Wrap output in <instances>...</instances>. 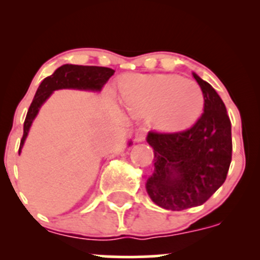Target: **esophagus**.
<instances>
[{"instance_id": "1", "label": "esophagus", "mask_w": 260, "mask_h": 260, "mask_svg": "<svg viewBox=\"0 0 260 260\" xmlns=\"http://www.w3.org/2000/svg\"><path fill=\"white\" fill-rule=\"evenodd\" d=\"M145 137H147V129L145 128H138L136 132V136H134V139H136V142H143V140L145 139Z\"/></svg>"}]
</instances>
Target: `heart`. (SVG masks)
Instances as JSON below:
<instances>
[{
    "mask_svg": "<svg viewBox=\"0 0 260 260\" xmlns=\"http://www.w3.org/2000/svg\"><path fill=\"white\" fill-rule=\"evenodd\" d=\"M122 101L140 116L154 113L157 127L186 129L194 124L204 109V94L196 82L175 74H137L124 80Z\"/></svg>",
    "mask_w": 260,
    "mask_h": 260,
    "instance_id": "obj_1",
    "label": "heart"
}]
</instances>
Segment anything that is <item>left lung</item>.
<instances>
[{
    "label": "left lung",
    "instance_id": "obj_1",
    "mask_svg": "<svg viewBox=\"0 0 260 260\" xmlns=\"http://www.w3.org/2000/svg\"><path fill=\"white\" fill-rule=\"evenodd\" d=\"M204 94V112L186 131L149 132L154 172L147 192L155 204L181 211L204 204L222 186L232 157L231 121L221 98L193 73Z\"/></svg>",
    "mask_w": 260,
    "mask_h": 260
}]
</instances>
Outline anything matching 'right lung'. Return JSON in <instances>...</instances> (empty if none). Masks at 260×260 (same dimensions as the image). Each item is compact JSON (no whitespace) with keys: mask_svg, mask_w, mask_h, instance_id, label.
Returning a JSON list of instances; mask_svg holds the SVG:
<instances>
[{"mask_svg":"<svg viewBox=\"0 0 260 260\" xmlns=\"http://www.w3.org/2000/svg\"><path fill=\"white\" fill-rule=\"evenodd\" d=\"M113 73H115V71L107 67L63 64L57 68L51 76L46 77L39 85L37 94H35L28 113H26L19 153L22 150L26 136L30 129L32 121L37 117L39 110L53 91L58 90V89H80V90L100 91L101 88L107 83V80L113 76Z\"/></svg>","mask_w":260,"mask_h":260,"instance_id":"right-lung-1","label":"right lung"}]
</instances>
